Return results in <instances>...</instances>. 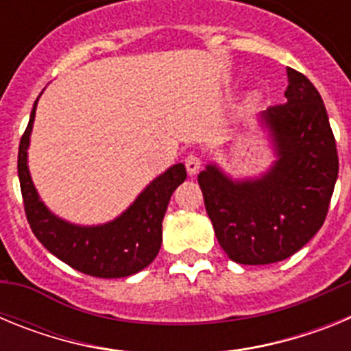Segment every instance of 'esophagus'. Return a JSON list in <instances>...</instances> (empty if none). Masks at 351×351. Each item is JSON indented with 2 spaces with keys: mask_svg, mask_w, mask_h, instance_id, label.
<instances>
[{
  "mask_svg": "<svg viewBox=\"0 0 351 351\" xmlns=\"http://www.w3.org/2000/svg\"><path fill=\"white\" fill-rule=\"evenodd\" d=\"M184 165H186V170H188V173H190V176H195V173L200 170V167H202V160H200L197 154H188L184 160Z\"/></svg>",
  "mask_w": 351,
  "mask_h": 351,
  "instance_id": "34e87169",
  "label": "esophagus"
}]
</instances>
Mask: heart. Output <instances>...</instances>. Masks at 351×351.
<instances>
[{"label": "heart", "mask_w": 351, "mask_h": 351, "mask_svg": "<svg viewBox=\"0 0 351 351\" xmlns=\"http://www.w3.org/2000/svg\"><path fill=\"white\" fill-rule=\"evenodd\" d=\"M260 98H262V95H260V93H251L250 95L251 104H256V101H260Z\"/></svg>", "instance_id": "obj_1"}]
</instances>
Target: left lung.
<instances>
[{"label":"left lung","instance_id":"1","mask_svg":"<svg viewBox=\"0 0 351 351\" xmlns=\"http://www.w3.org/2000/svg\"><path fill=\"white\" fill-rule=\"evenodd\" d=\"M283 105L258 116L276 160L258 178L234 179L216 163L198 173L206 210L228 258L244 265L281 262L315 237L339 170L320 93L287 68Z\"/></svg>","mask_w":351,"mask_h":351}]
</instances>
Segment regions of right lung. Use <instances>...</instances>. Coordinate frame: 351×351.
Instances as JSON below:
<instances>
[{"mask_svg":"<svg viewBox=\"0 0 351 351\" xmlns=\"http://www.w3.org/2000/svg\"><path fill=\"white\" fill-rule=\"evenodd\" d=\"M38 98L21 138L17 160L24 210L31 230L52 255L84 274L108 280L137 274L156 258L160 251L161 221L170 197L184 182V165L176 163L160 173L130 204L128 209L112 221L101 225H75L66 221L42 202L27 167V149Z\"/></svg>","mask_w":351,"mask_h":351,"instance_id":"add662e5","label":"right lung"}]
</instances>
